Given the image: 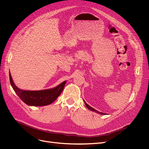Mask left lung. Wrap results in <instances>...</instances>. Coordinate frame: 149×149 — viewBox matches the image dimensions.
<instances>
[{"label":"left lung","instance_id":"1","mask_svg":"<svg viewBox=\"0 0 149 149\" xmlns=\"http://www.w3.org/2000/svg\"><path fill=\"white\" fill-rule=\"evenodd\" d=\"M84 102H85V105H86V107L88 109H90V111H95V112H97V113H100V114H101V115H103V114H105V113H102V112H98V111H97L96 110H95V109H93V107H90L88 104H87L86 103V102L84 101Z\"/></svg>","mask_w":149,"mask_h":149}]
</instances>
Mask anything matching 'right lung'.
I'll return each instance as SVG.
<instances>
[{
    "label": "right lung",
    "mask_w": 149,
    "mask_h": 149,
    "mask_svg": "<svg viewBox=\"0 0 149 149\" xmlns=\"http://www.w3.org/2000/svg\"><path fill=\"white\" fill-rule=\"evenodd\" d=\"M9 76L11 85L15 93L25 104L32 106H43L52 104L61 93L66 83V81H64L52 89L40 91H26L18 88L15 85L10 73Z\"/></svg>",
    "instance_id": "right-lung-1"
}]
</instances>
